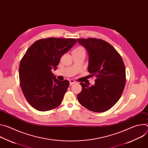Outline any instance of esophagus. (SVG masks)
<instances>
[{"mask_svg": "<svg viewBox=\"0 0 148 148\" xmlns=\"http://www.w3.org/2000/svg\"><path fill=\"white\" fill-rule=\"evenodd\" d=\"M69 82H70V86H72V85H73V84H74L76 83V82H75L74 80H73V79H70V80L69 81Z\"/></svg>", "mask_w": 148, "mask_h": 148, "instance_id": "1", "label": "esophagus"}]
</instances>
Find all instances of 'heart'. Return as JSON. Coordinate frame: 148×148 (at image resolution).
Here are the masks:
<instances>
[{
    "instance_id": "obj_1",
    "label": "heart",
    "mask_w": 148,
    "mask_h": 148,
    "mask_svg": "<svg viewBox=\"0 0 148 148\" xmlns=\"http://www.w3.org/2000/svg\"><path fill=\"white\" fill-rule=\"evenodd\" d=\"M73 51H85V50H84V49L82 47H78L75 49Z\"/></svg>"
}]
</instances>
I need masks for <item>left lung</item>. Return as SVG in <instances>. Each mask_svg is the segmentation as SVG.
<instances>
[{
    "label": "left lung",
    "mask_w": 148,
    "mask_h": 148,
    "mask_svg": "<svg viewBox=\"0 0 148 148\" xmlns=\"http://www.w3.org/2000/svg\"><path fill=\"white\" fill-rule=\"evenodd\" d=\"M89 55L88 71L95 77V83L90 87L80 82L81 92L77 98L81 105L95 112L111 108L121 98L126 82L125 67L118 51L102 39L77 38Z\"/></svg>",
    "instance_id": "left-lung-1"
}]
</instances>
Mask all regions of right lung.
I'll list each match as a JSON object with an SVG mask.
<instances>
[{
	"instance_id": "obj_1",
	"label": "right lung",
	"mask_w": 148,
	"mask_h": 148,
	"mask_svg": "<svg viewBox=\"0 0 148 148\" xmlns=\"http://www.w3.org/2000/svg\"><path fill=\"white\" fill-rule=\"evenodd\" d=\"M77 42L74 38L49 37L36 41L20 62V85L29 104L40 111L58 107L70 85L68 80H58L51 71L61 56Z\"/></svg>"
}]
</instances>
